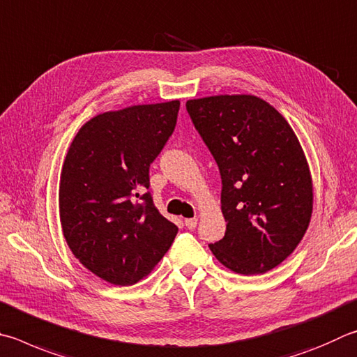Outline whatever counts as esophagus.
I'll list each match as a JSON object with an SVG mask.
<instances>
[{
	"label": "esophagus",
	"instance_id": "obj_1",
	"mask_svg": "<svg viewBox=\"0 0 357 357\" xmlns=\"http://www.w3.org/2000/svg\"><path fill=\"white\" fill-rule=\"evenodd\" d=\"M184 223H185L187 228L193 229V228H195V226H197V223H198V218H197V217H195V218H185Z\"/></svg>",
	"mask_w": 357,
	"mask_h": 357
}]
</instances>
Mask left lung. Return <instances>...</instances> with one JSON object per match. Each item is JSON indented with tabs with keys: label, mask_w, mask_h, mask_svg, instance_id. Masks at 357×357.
Here are the masks:
<instances>
[{
	"label": "left lung",
	"mask_w": 357,
	"mask_h": 357,
	"mask_svg": "<svg viewBox=\"0 0 357 357\" xmlns=\"http://www.w3.org/2000/svg\"><path fill=\"white\" fill-rule=\"evenodd\" d=\"M222 174L226 232L209 248L238 275H262L287 259L312 217L314 185L289 121L255 95L187 101Z\"/></svg>",
	"instance_id": "obj_1"
}]
</instances>
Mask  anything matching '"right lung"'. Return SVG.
Returning a JSON list of instances; mask_svg holds the SVG:
<instances>
[{
    "mask_svg": "<svg viewBox=\"0 0 357 357\" xmlns=\"http://www.w3.org/2000/svg\"><path fill=\"white\" fill-rule=\"evenodd\" d=\"M178 111L179 100H173L98 114L81 126L63 159V237L84 267L114 286L150 275L178 234L144 193Z\"/></svg>",
    "mask_w": 357,
    "mask_h": 357,
    "instance_id": "obj_1",
    "label": "right lung"
}]
</instances>
